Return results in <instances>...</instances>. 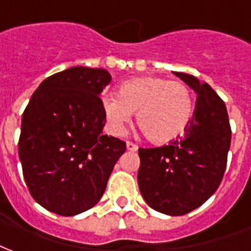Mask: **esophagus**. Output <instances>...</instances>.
Returning <instances> with one entry per match:
<instances>
[{"label": "esophagus", "mask_w": 251, "mask_h": 251, "mask_svg": "<svg viewBox=\"0 0 251 251\" xmlns=\"http://www.w3.org/2000/svg\"><path fill=\"white\" fill-rule=\"evenodd\" d=\"M126 149L129 150V151H135V150H138V146L135 144H133V142H126Z\"/></svg>", "instance_id": "1"}]
</instances>
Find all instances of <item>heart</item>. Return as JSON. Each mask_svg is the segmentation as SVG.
Wrapping results in <instances>:
<instances>
[{
	"mask_svg": "<svg viewBox=\"0 0 251 251\" xmlns=\"http://www.w3.org/2000/svg\"><path fill=\"white\" fill-rule=\"evenodd\" d=\"M102 109L110 129L122 134L137 113V125L153 144H169L186 131L193 118L194 96L181 81L138 77L122 83L116 94H103Z\"/></svg>",
	"mask_w": 251,
	"mask_h": 251,
	"instance_id": "b5f03b06",
	"label": "heart"
}]
</instances>
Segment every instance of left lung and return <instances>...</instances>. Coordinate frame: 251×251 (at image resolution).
Returning <instances> with one entry per match:
<instances>
[{
	"instance_id": "1",
	"label": "left lung",
	"mask_w": 251,
	"mask_h": 251,
	"mask_svg": "<svg viewBox=\"0 0 251 251\" xmlns=\"http://www.w3.org/2000/svg\"><path fill=\"white\" fill-rule=\"evenodd\" d=\"M197 93L193 118L181 140L138 149V186L146 203L168 215H183L215 193L224 177L231 141L225 102L194 75L173 72Z\"/></svg>"
}]
</instances>
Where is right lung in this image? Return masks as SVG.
<instances>
[{
	"label": "right lung",
	"mask_w": 251,
	"mask_h": 251,
	"mask_svg": "<svg viewBox=\"0 0 251 251\" xmlns=\"http://www.w3.org/2000/svg\"><path fill=\"white\" fill-rule=\"evenodd\" d=\"M105 69L74 66L50 75L22 114L18 154L31 197L46 210L77 215L92 209L106 189L126 144L102 133Z\"/></svg>",
	"instance_id": "1"
}]
</instances>
